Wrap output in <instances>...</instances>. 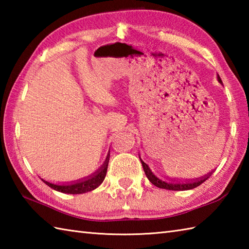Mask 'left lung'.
Masks as SVG:
<instances>
[{"label": "left lung", "instance_id": "1", "mask_svg": "<svg viewBox=\"0 0 249 249\" xmlns=\"http://www.w3.org/2000/svg\"><path fill=\"white\" fill-rule=\"evenodd\" d=\"M217 79H218L219 83H223V81H221V79L218 75H217ZM140 160L142 163V167H143L145 176L147 178H149V181L153 185H155L156 187L168 189V190H177L178 192V190H189V189L196 188V187H198L199 185L202 184L204 181H206V179L211 177V174H212V172H211L209 174H206V176L203 178H200L197 179H194V181H188V182H181V181L178 182V181H173V179L171 182H167V181H163V179H160V178H157L155 174L152 172L149 166H147L146 163L141 160V158H140Z\"/></svg>", "mask_w": 249, "mask_h": 249}]
</instances>
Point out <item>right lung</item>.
Segmentation results:
<instances>
[{
  "instance_id": "add662e5",
  "label": "right lung",
  "mask_w": 249,
  "mask_h": 249,
  "mask_svg": "<svg viewBox=\"0 0 249 249\" xmlns=\"http://www.w3.org/2000/svg\"><path fill=\"white\" fill-rule=\"evenodd\" d=\"M109 157H110V155L108 154L104 165L100 167L96 172H94L92 176L87 177L82 179H79V181H77V182L60 185V184H52L50 182H47L43 178H41V181L48 185L49 187L53 188L54 190H57V192L64 193V194L78 195V194H84V193L91 192V190H94L95 188H97L99 185L104 182V179L106 178V173H107V169H108Z\"/></svg>"
}]
</instances>
